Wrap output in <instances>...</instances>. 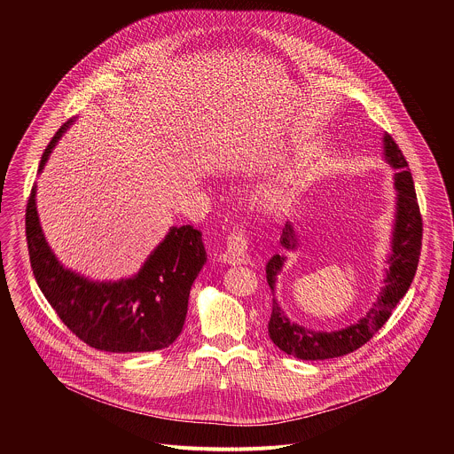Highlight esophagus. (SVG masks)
Segmentation results:
<instances>
[{"label": "esophagus", "instance_id": "esophagus-1", "mask_svg": "<svg viewBox=\"0 0 454 454\" xmlns=\"http://www.w3.org/2000/svg\"><path fill=\"white\" fill-rule=\"evenodd\" d=\"M220 259L223 263H229V265H241V263H247L250 260V257H248V239H247L243 231H234L227 238V247H225L223 254L220 255Z\"/></svg>", "mask_w": 454, "mask_h": 454}]
</instances>
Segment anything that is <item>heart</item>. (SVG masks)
Returning <instances> with one entry per match:
<instances>
[{
	"label": "heart",
	"mask_w": 454,
	"mask_h": 454,
	"mask_svg": "<svg viewBox=\"0 0 454 454\" xmlns=\"http://www.w3.org/2000/svg\"><path fill=\"white\" fill-rule=\"evenodd\" d=\"M281 195H283V185L276 180H269L257 185V189L254 191V202L260 207L270 209L279 202Z\"/></svg>",
	"instance_id": "1"
}]
</instances>
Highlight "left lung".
Returning <instances> with one entry per match:
<instances>
[{
	"label": "left lung",
	"instance_id": "8db88e82",
	"mask_svg": "<svg viewBox=\"0 0 454 454\" xmlns=\"http://www.w3.org/2000/svg\"><path fill=\"white\" fill-rule=\"evenodd\" d=\"M383 159L393 175L395 206L389 234V250L387 254V269L381 279V288L372 308L355 324L335 330H313L304 325L292 322L276 299L278 276L281 274L286 255H272L265 265V278L272 292V313L269 320L270 340L286 355L301 360H326L348 355L360 346H364L383 325L388 322L391 311L396 308L398 301L407 294L412 278L418 269V260L421 252V234L423 223L419 215V206L414 191L412 175L409 166L391 139L389 134H383ZM286 252L299 250V234L292 220H286L283 234L279 239Z\"/></svg>",
	"mask_w": 454,
	"mask_h": 454
}]
</instances>
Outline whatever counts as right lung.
<instances>
[{
  "instance_id": "right-lung-1",
  "label": "right lung",
  "mask_w": 454,
  "mask_h": 454,
  "mask_svg": "<svg viewBox=\"0 0 454 454\" xmlns=\"http://www.w3.org/2000/svg\"><path fill=\"white\" fill-rule=\"evenodd\" d=\"M76 119L56 132L38 175ZM35 184L26 207V236L33 274L63 324L89 346L110 353H145L171 346L180 335L189 295L207 255L192 225L169 227L137 272L117 281L90 279L66 267L51 248L36 207Z\"/></svg>"
}]
</instances>
